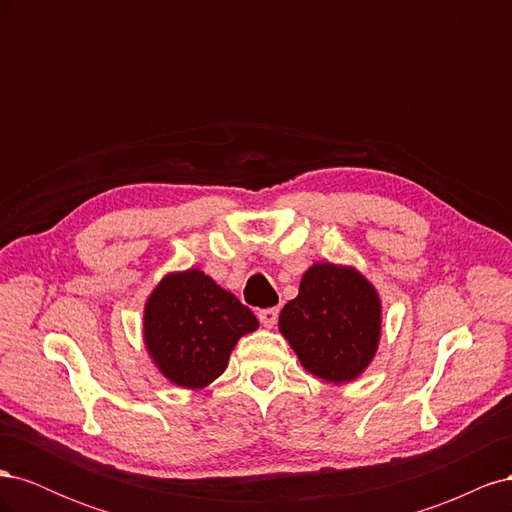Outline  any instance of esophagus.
<instances>
[{
    "instance_id": "esophagus-1",
    "label": "esophagus",
    "mask_w": 512,
    "mask_h": 512,
    "mask_svg": "<svg viewBox=\"0 0 512 512\" xmlns=\"http://www.w3.org/2000/svg\"><path fill=\"white\" fill-rule=\"evenodd\" d=\"M277 316H280V309L277 307H267V309H258V320L262 322V327L271 329L277 322Z\"/></svg>"
}]
</instances>
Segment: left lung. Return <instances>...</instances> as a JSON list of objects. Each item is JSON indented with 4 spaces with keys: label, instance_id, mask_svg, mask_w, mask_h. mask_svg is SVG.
Instances as JSON below:
<instances>
[{
    "label": "left lung",
    "instance_id": "8db88e82",
    "mask_svg": "<svg viewBox=\"0 0 512 512\" xmlns=\"http://www.w3.org/2000/svg\"><path fill=\"white\" fill-rule=\"evenodd\" d=\"M280 331L307 371L327 382H348L376 354L380 299L359 271L314 265L303 275L299 297L284 305Z\"/></svg>",
    "mask_w": 512,
    "mask_h": 512
}]
</instances>
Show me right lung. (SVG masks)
Returning <instances> with one entry per match:
<instances>
[{
	"label": "right lung",
	"instance_id": "1",
	"mask_svg": "<svg viewBox=\"0 0 512 512\" xmlns=\"http://www.w3.org/2000/svg\"><path fill=\"white\" fill-rule=\"evenodd\" d=\"M256 329L252 309L198 269L166 275L145 307L153 361L185 389H203L222 376L237 339Z\"/></svg>",
	"mask_w": 512,
	"mask_h": 512
}]
</instances>
